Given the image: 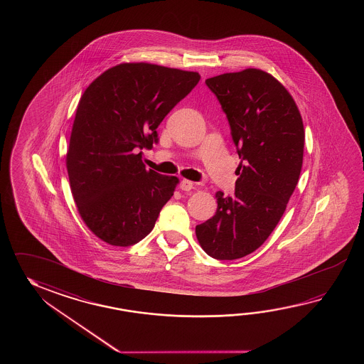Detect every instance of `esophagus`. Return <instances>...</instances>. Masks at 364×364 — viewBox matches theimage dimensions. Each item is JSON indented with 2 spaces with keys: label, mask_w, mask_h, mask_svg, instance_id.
Wrapping results in <instances>:
<instances>
[{
  "label": "esophagus",
  "mask_w": 364,
  "mask_h": 364,
  "mask_svg": "<svg viewBox=\"0 0 364 364\" xmlns=\"http://www.w3.org/2000/svg\"><path fill=\"white\" fill-rule=\"evenodd\" d=\"M193 186L195 185H193V182H191V181L182 179L181 183H179V188H181L182 191H190V190H193Z\"/></svg>",
  "instance_id": "esophagus-1"
}]
</instances>
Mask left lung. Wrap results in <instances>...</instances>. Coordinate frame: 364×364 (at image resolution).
<instances>
[{
  "mask_svg": "<svg viewBox=\"0 0 364 364\" xmlns=\"http://www.w3.org/2000/svg\"><path fill=\"white\" fill-rule=\"evenodd\" d=\"M230 126L240 164L235 193H216V215L195 228L201 248L234 260L260 247L279 224L301 176L302 117L291 95L259 69L205 80Z\"/></svg>",
  "mask_w": 364,
  "mask_h": 364,
  "instance_id": "obj_1",
  "label": "left lung"
}]
</instances>
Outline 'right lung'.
<instances>
[{
    "label": "right lung",
    "instance_id": "obj_1",
    "mask_svg": "<svg viewBox=\"0 0 364 364\" xmlns=\"http://www.w3.org/2000/svg\"><path fill=\"white\" fill-rule=\"evenodd\" d=\"M199 80L193 71L121 63L85 90L66 166L79 215L101 240L127 247L154 229L178 178L147 171L139 151L159 141L156 129Z\"/></svg>",
    "mask_w": 364,
    "mask_h": 364
}]
</instances>
